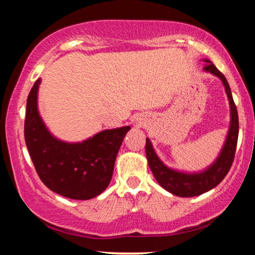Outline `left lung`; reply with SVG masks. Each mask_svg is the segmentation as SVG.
Segmentation results:
<instances>
[{
    "label": "left lung",
    "instance_id": "left-lung-1",
    "mask_svg": "<svg viewBox=\"0 0 255 255\" xmlns=\"http://www.w3.org/2000/svg\"><path fill=\"white\" fill-rule=\"evenodd\" d=\"M205 62L208 64L204 67V71L219 77V80L223 82L231 108L230 129H228L225 143L216 161L204 171L195 172V173L171 169L159 159L149 138H146L145 150L150 171L162 188L178 197L199 196L217 187L230 171L235 156L237 138H239V115H237L236 106L233 100L230 84L226 77L217 70V67L210 60L205 59Z\"/></svg>",
    "mask_w": 255,
    "mask_h": 255
}]
</instances>
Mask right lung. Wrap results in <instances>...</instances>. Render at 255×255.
Wrapping results in <instances>:
<instances>
[{
	"label": "right lung",
	"mask_w": 255,
	"mask_h": 255,
	"mask_svg": "<svg viewBox=\"0 0 255 255\" xmlns=\"http://www.w3.org/2000/svg\"><path fill=\"white\" fill-rule=\"evenodd\" d=\"M27 99L24 139L38 175L47 188L76 200H89L109 185L116 157L130 126L106 129L79 143H67L51 135L38 111V89Z\"/></svg>",
	"instance_id": "1"
}]
</instances>
